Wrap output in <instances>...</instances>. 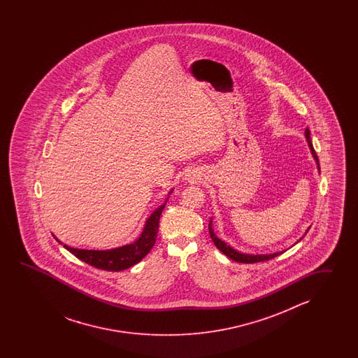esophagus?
<instances>
[{
  "label": "esophagus",
  "mask_w": 358,
  "mask_h": 358,
  "mask_svg": "<svg viewBox=\"0 0 358 358\" xmlns=\"http://www.w3.org/2000/svg\"><path fill=\"white\" fill-rule=\"evenodd\" d=\"M196 179H198V178L196 176V174H193V173H190L188 176H185V180H188V182H194Z\"/></svg>",
  "instance_id": "1"
}]
</instances>
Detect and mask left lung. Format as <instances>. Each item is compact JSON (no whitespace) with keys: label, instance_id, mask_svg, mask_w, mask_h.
Listing matches in <instances>:
<instances>
[{"label":"left lung","instance_id":"1","mask_svg":"<svg viewBox=\"0 0 358 358\" xmlns=\"http://www.w3.org/2000/svg\"><path fill=\"white\" fill-rule=\"evenodd\" d=\"M311 133H310V130L308 128L306 129L304 131V137H306V141H307V143H308V147H310V151H311L312 157H313V160L316 162V165H317V170H319L320 173V164L319 159H317V155L315 152V150H313V145H312L311 141ZM311 227H308L307 230H306V233H304V236L307 234V231L310 230ZM208 233H210V236H211V239H213V243L220 250L225 256H228L229 259H233V261H236V262H242V264H255V262H261V261H267V259H274L276 256H279V255H282L285 251L280 252H274V253H244V252L238 251L236 248H233L231 245H229L227 242H224L222 239H220L219 236L215 234V230H213V217L210 219V222H208ZM303 238V236H302ZM302 238H299L297 242L294 244H297L299 241H302ZM293 244V245H294Z\"/></svg>","mask_w":358,"mask_h":358}]
</instances>
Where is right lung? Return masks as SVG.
Wrapping results in <instances>:
<instances>
[{
  "mask_svg": "<svg viewBox=\"0 0 358 358\" xmlns=\"http://www.w3.org/2000/svg\"><path fill=\"white\" fill-rule=\"evenodd\" d=\"M173 190L174 188L170 189L164 203L156 207L153 213L147 217L141 234L131 243L124 244L122 247H116L111 250H80V248L69 247L66 244H64V248L68 250L70 253H73L78 259L84 261L85 264L96 268L106 270V271H122L125 268H129L138 264L141 259L145 257L148 252L152 250L153 244L156 242L157 231H159L161 213L166 205ZM56 241L62 244L57 238Z\"/></svg>",
  "mask_w": 358,
  "mask_h": 358,
  "instance_id": "add662e5",
  "label": "right lung"
}]
</instances>
